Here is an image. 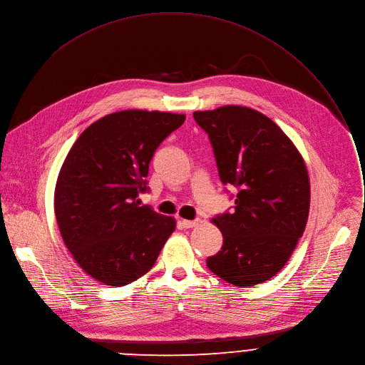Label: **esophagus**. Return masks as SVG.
<instances>
[{
	"instance_id": "obj_1",
	"label": "esophagus",
	"mask_w": 365,
	"mask_h": 365,
	"mask_svg": "<svg viewBox=\"0 0 365 365\" xmlns=\"http://www.w3.org/2000/svg\"><path fill=\"white\" fill-rule=\"evenodd\" d=\"M183 228H193L197 224V220H182L180 221Z\"/></svg>"
}]
</instances>
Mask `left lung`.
I'll list each match as a JSON object with an SVG mask.
<instances>
[{
	"label": "left lung",
	"instance_id": "obj_1",
	"mask_svg": "<svg viewBox=\"0 0 365 365\" xmlns=\"http://www.w3.org/2000/svg\"><path fill=\"white\" fill-rule=\"evenodd\" d=\"M193 119L208 134L220 180L237 189L233 211L212 218L224 240L207 267L236 287L268 281L304 233L310 208L306 164L281 128L257 110L222 106L195 112Z\"/></svg>",
	"mask_w": 365,
	"mask_h": 365
}]
</instances>
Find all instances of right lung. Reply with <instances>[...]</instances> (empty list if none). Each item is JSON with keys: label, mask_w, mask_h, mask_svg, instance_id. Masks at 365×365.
<instances>
[{"label": "right lung", "mask_w": 365, "mask_h": 365, "mask_svg": "<svg viewBox=\"0 0 365 365\" xmlns=\"http://www.w3.org/2000/svg\"><path fill=\"white\" fill-rule=\"evenodd\" d=\"M185 122L169 112L122 110L91 123L65 158L55 215L86 274L122 287L145 275L175 231L170 217L140 207L157 147Z\"/></svg>", "instance_id": "obj_1"}]
</instances>
